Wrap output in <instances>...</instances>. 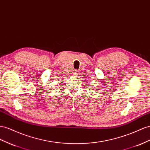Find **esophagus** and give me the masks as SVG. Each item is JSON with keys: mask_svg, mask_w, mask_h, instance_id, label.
Returning a JSON list of instances; mask_svg holds the SVG:
<instances>
[{"mask_svg": "<svg viewBox=\"0 0 150 150\" xmlns=\"http://www.w3.org/2000/svg\"><path fill=\"white\" fill-rule=\"evenodd\" d=\"M78 73H79V71H78V70H74V73H73V75H74V76H77L78 74Z\"/></svg>", "mask_w": 150, "mask_h": 150, "instance_id": "1", "label": "esophagus"}]
</instances>
